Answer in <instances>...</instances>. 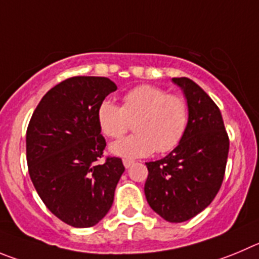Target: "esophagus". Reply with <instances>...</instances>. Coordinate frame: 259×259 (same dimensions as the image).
<instances>
[{
	"mask_svg": "<svg viewBox=\"0 0 259 259\" xmlns=\"http://www.w3.org/2000/svg\"><path fill=\"white\" fill-rule=\"evenodd\" d=\"M122 163H124L125 168H129L130 166L134 163V161H133V159H122Z\"/></svg>",
	"mask_w": 259,
	"mask_h": 259,
	"instance_id": "esophagus-1",
	"label": "esophagus"
}]
</instances>
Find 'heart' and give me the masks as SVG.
I'll return each mask as SVG.
<instances>
[{
	"instance_id": "1",
	"label": "heart",
	"mask_w": 259,
	"mask_h": 259,
	"mask_svg": "<svg viewBox=\"0 0 259 259\" xmlns=\"http://www.w3.org/2000/svg\"><path fill=\"white\" fill-rule=\"evenodd\" d=\"M134 121L137 134L111 144L113 156L138 158L175 148L187 130L189 108L183 97L153 85L135 87L125 93L121 107L103 100L97 108V122L106 137H122Z\"/></svg>"
}]
</instances>
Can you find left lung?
Listing matches in <instances>:
<instances>
[{"label":"left lung","instance_id":"left-lung-1","mask_svg":"<svg viewBox=\"0 0 259 259\" xmlns=\"http://www.w3.org/2000/svg\"><path fill=\"white\" fill-rule=\"evenodd\" d=\"M189 108L181 141L163 158L147 162V202L168 222H184L211 204L221 188L229 154V137L220 108L198 84L172 78Z\"/></svg>","mask_w":259,"mask_h":259}]
</instances>
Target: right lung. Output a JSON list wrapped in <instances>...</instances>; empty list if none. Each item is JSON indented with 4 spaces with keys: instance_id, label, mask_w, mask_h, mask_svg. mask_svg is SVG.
Returning <instances> with one entry per match:
<instances>
[{
    "instance_id": "right-lung-1",
    "label": "right lung",
    "mask_w": 259,
    "mask_h": 259,
    "mask_svg": "<svg viewBox=\"0 0 259 259\" xmlns=\"http://www.w3.org/2000/svg\"><path fill=\"white\" fill-rule=\"evenodd\" d=\"M116 89L102 76L66 79L43 96L26 130L31 183L46 207L74 228H91L107 214L125 171L117 157L97 163L106 147L97 108Z\"/></svg>"
}]
</instances>
